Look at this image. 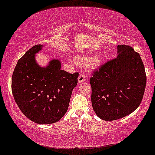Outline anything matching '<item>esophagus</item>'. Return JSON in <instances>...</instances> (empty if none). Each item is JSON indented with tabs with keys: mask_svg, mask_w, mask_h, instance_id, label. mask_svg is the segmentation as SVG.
Masks as SVG:
<instances>
[{
	"mask_svg": "<svg viewBox=\"0 0 155 155\" xmlns=\"http://www.w3.org/2000/svg\"><path fill=\"white\" fill-rule=\"evenodd\" d=\"M86 80V76L84 73H81L78 77V83L84 82Z\"/></svg>",
	"mask_w": 155,
	"mask_h": 155,
	"instance_id": "1",
	"label": "esophagus"
}]
</instances>
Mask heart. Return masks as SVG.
<instances>
[{"mask_svg": "<svg viewBox=\"0 0 155 155\" xmlns=\"http://www.w3.org/2000/svg\"><path fill=\"white\" fill-rule=\"evenodd\" d=\"M75 62L81 66L88 65L90 64L93 67H97L101 66L103 62V58L102 56H97L93 58L87 55H77L75 58Z\"/></svg>", "mask_w": 155, "mask_h": 155, "instance_id": "heart-1", "label": "heart"}]
</instances>
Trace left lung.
Returning <instances> with one entry per match:
<instances>
[{
  "mask_svg": "<svg viewBox=\"0 0 155 155\" xmlns=\"http://www.w3.org/2000/svg\"><path fill=\"white\" fill-rule=\"evenodd\" d=\"M91 103L98 117L115 120L132 113L141 104L146 84L145 68L132 47L117 46V58L104 64L90 79Z\"/></svg>",
  "mask_w": 155,
  "mask_h": 155,
  "instance_id": "1",
  "label": "left lung"
}]
</instances>
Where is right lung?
Segmentation results:
<instances>
[{
    "label": "right lung",
    "mask_w": 155,
    "mask_h": 155,
    "mask_svg": "<svg viewBox=\"0 0 155 155\" xmlns=\"http://www.w3.org/2000/svg\"><path fill=\"white\" fill-rule=\"evenodd\" d=\"M44 45H36L18 61L12 78V91L16 103L30 120L40 125L58 122L67 111L78 73L61 69L58 59L45 66L36 60Z\"/></svg>",
    "instance_id": "1"
}]
</instances>
